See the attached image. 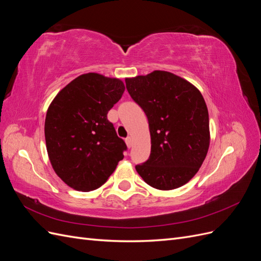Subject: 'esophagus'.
I'll return each instance as SVG.
<instances>
[{"mask_svg": "<svg viewBox=\"0 0 261 261\" xmlns=\"http://www.w3.org/2000/svg\"><path fill=\"white\" fill-rule=\"evenodd\" d=\"M125 143H126V145H127V147L128 148H130L132 146H133V139H132V137H127L125 139Z\"/></svg>", "mask_w": 261, "mask_h": 261, "instance_id": "obj_1", "label": "esophagus"}]
</instances>
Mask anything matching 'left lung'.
Listing matches in <instances>:
<instances>
[{
	"label": "left lung",
	"mask_w": 261,
	"mask_h": 261,
	"mask_svg": "<svg viewBox=\"0 0 261 261\" xmlns=\"http://www.w3.org/2000/svg\"><path fill=\"white\" fill-rule=\"evenodd\" d=\"M126 89L144 110L151 137L149 159L136 165L148 185L170 191L191 180L210 144L206 102L194 85L164 70L126 78Z\"/></svg>",
	"instance_id": "8db88e82"
}]
</instances>
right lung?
<instances>
[{
	"mask_svg": "<svg viewBox=\"0 0 261 261\" xmlns=\"http://www.w3.org/2000/svg\"><path fill=\"white\" fill-rule=\"evenodd\" d=\"M117 78L97 73L78 76L53 99L44 123L46 151L58 176L76 191L103 185L127 147L108 112L122 98Z\"/></svg>",
	"mask_w": 261,
	"mask_h": 261,
	"instance_id": "add662e5",
	"label": "right lung"
}]
</instances>
